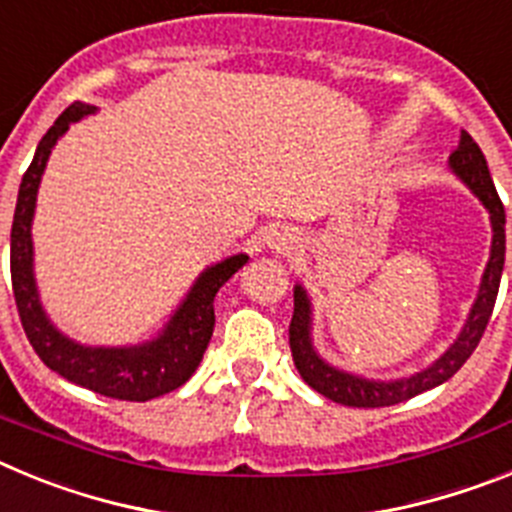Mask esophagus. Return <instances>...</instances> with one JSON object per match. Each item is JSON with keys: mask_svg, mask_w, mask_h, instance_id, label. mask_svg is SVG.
<instances>
[{"mask_svg": "<svg viewBox=\"0 0 512 512\" xmlns=\"http://www.w3.org/2000/svg\"><path fill=\"white\" fill-rule=\"evenodd\" d=\"M287 243H289L287 238H279V243H277V251H279V253H284V251H287V248H289Z\"/></svg>", "mask_w": 512, "mask_h": 512, "instance_id": "esophagus-1", "label": "esophagus"}]
</instances>
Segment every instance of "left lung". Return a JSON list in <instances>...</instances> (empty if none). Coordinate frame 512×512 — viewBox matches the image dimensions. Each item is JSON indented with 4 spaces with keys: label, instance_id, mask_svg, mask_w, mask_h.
<instances>
[{
    "label": "left lung",
    "instance_id": "1",
    "mask_svg": "<svg viewBox=\"0 0 512 512\" xmlns=\"http://www.w3.org/2000/svg\"><path fill=\"white\" fill-rule=\"evenodd\" d=\"M451 169L469 184L474 194H477L482 205L490 210L492 220V251L490 261H487L485 277L479 284V295L474 302L469 320L454 346L423 372L413 374L408 379H397V382H369V379L354 377V374L338 372L333 366L325 364L310 341V300H307L305 289L295 287V312H292V323H289V348L295 356L297 372L302 374L312 390L320 392L323 397L333 402H341L348 408H387V405H397L410 397L420 395L425 390H433L446 379L454 377L459 372L464 361L474 354L479 338L485 336V328L490 323L492 307L497 300V289H500V277H503L505 264V207L497 197V189L492 184L490 169H487L485 153L479 151V146L472 140L467 130H461L459 148L451 153L449 158Z\"/></svg>",
    "mask_w": 512,
    "mask_h": 512
}]
</instances>
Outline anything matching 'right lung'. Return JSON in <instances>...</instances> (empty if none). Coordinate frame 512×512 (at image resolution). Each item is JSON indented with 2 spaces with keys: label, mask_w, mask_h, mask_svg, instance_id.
<instances>
[{
  "label": "right lung",
  "mask_w": 512,
  "mask_h": 512,
  "mask_svg": "<svg viewBox=\"0 0 512 512\" xmlns=\"http://www.w3.org/2000/svg\"><path fill=\"white\" fill-rule=\"evenodd\" d=\"M89 112H94V107H89V104H71L69 110L53 122L51 130L43 135L33 156V164L27 166L25 176H22L15 220H12V238H9L12 292H15L17 312H20L27 341L48 369L104 397L146 402L182 387L192 377L194 369L200 366L202 354H205L207 343L212 338V328H215V305L212 302H215L217 289L246 264L248 256L238 253V256L225 259L223 264L207 269L156 341L130 348H89L61 336L48 323L38 300V289H35L33 279L30 223H33L40 176L48 164L51 148L69 130L71 122L89 115Z\"/></svg>",
  "instance_id": "right-lung-1"
}]
</instances>
